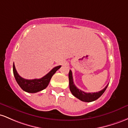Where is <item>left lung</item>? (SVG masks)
Masks as SVG:
<instances>
[{
    "label": "left lung",
    "mask_w": 128,
    "mask_h": 128,
    "mask_svg": "<svg viewBox=\"0 0 128 128\" xmlns=\"http://www.w3.org/2000/svg\"><path fill=\"white\" fill-rule=\"evenodd\" d=\"M69 83H70V89L72 95L76 97V98H78L79 100H82V102H91L96 100L98 99L105 91L106 89L107 88L108 84L100 91L97 92H84V91L79 90L76 86L74 84V82H73L72 74V71L70 70L69 72Z\"/></svg>",
    "instance_id": "left-lung-1"
}]
</instances>
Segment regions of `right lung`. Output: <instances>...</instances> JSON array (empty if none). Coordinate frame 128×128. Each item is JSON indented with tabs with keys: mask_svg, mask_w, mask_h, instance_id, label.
I'll use <instances>...</instances> for the list:
<instances>
[{
	"mask_svg": "<svg viewBox=\"0 0 128 128\" xmlns=\"http://www.w3.org/2000/svg\"><path fill=\"white\" fill-rule=\"evenodd\" d=\"M61 66H57L51 70L46 75L38 79L28 80L20 77L16 70L15 65L13 64V73L15 79L20 87L24 91L30 93H36L42 91L48 86L52 76L59 69Z\"/></svg>",
	"mask_w": 128,
	"mask_h": 128,
	"instance_id": "obj_1",
	"label": "right lung"
}]
</instances>
